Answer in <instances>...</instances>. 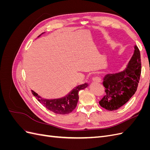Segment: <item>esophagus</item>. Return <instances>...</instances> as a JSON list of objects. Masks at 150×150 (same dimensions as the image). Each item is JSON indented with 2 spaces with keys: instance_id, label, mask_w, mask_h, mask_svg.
Returning a JSON list of instances; mask_svg holds the SVG:
<instances>
[{
  "instance_id": "1",
  "label": "esophagus",
  "mask_w": 150,
  "mask_h": 150,
  "mask_svg": "<svg viewBox=\"0 0 150 150\" xmlns=\"http://www.w3.org/2000/svg\"><path fill=\"white\" fill-rule=\"evenodd\" d=\"M93 81L94 82H96V83H100L101 81V79L100 78H99V77H94L93 78Z\"/></svg>"
}]
</instances>
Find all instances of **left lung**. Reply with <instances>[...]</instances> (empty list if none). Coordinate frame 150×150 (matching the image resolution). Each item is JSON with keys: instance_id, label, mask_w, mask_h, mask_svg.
<instances>
[{"instance_id": "left-lung-1", "label": "left lung", "mask_w": 150, "mask_h": 150, "mask_svg": "<svg viewBox=\"0 0 150 150\" xmlns=\"http://www.w3.org/2000/svg\"><path fill=\"white\" fill-rule=\"evenodd\" d=\"M125 69L116 73H109L103 78L106 94L99 101L108 111L117 110L128 102L137 91L141 74V57L138 47Z\"/></svg>"}]
</instances>
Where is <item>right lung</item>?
Listing matches in <instances>:
<instances>
[{
    "label": "right lung",
    "mask_w": 150,
    "mask_h": 150,
    "mask_svg": "<svg viewBox=\"0 0 150 150\" xmlns=\"http://www.w3.org/2000/svg\"><path fill=\"white\" fill-rule=\"evenodd\" d=\"M44 33L39 35L38 38ZM88 84L86 83L78 85L72 89L66 96L56 99H45L40 96L34 91L32 90L31 91L36 99L48 110L58 115H66L71 112L76 108L79 99V91L88 87Z\"/></svg>",
    "instance_id": "1"
}]
</instances>
